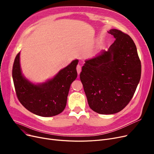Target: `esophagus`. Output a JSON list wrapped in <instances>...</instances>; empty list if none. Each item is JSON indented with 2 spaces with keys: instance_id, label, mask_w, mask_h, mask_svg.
Here are the masks:
<instances>
[{
  "instance_id": "1",
  "label": "esophagus",
  "mask_w": 154,
  "mask_h": 154,
  "mask_svg": "<svg viewBox=\"0 0 154 154\" xmlns=\"http://www.w3.org/2000/svg\"><path fill=\"white\" fill-rule=\"evenodd\" d=\"M81 69H82L81 66H80V65H79V64L77 65V72L78 73V74H79L80 72H81Z\"/></svg>"
}]
</instances>
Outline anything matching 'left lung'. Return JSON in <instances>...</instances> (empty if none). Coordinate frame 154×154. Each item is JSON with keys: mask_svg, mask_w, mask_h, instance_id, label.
Returning a JSON list of instances; mask_svg holds the SVG:
<instances>
[{"mask_svg": "<svg viewBox=\"0 0 154 154\" xmlns=\"http://www.w3.org/2000/svg\"><path fill=\"white\" fill-rule=\"evenodd\" d=\"M108 33L114 42L85 61L80 79L88 106L100 114H114L124 109L133 97L141 76V62L132 38L117 29Z\"/></svg>", "mask_w": 154, "mask_h": 154, "instance_id": "left-lung-1", "label": "left lung"}]
</instances>
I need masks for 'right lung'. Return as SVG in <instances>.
<instances>
[{
    "label": "right lung",
    "mask_w": 154,
    "mask_h": 154,
    "mask_svg": "<svg viewBox=\"0 0 154 154\" xmlns=\"http://www.w3.org/2000/svg\"><path fill=\"white\" fill-rule=\"evenodd\" d=\"M78 62L73 60L47 82L34 84L22 74L19 52L13 65L12 78L19 102L29 111L39 116L47 117L60 114L66 108L70 85L77 77Z\"/></svg>",
    "instance_id": "right-lung-1"
}]
</instances>
